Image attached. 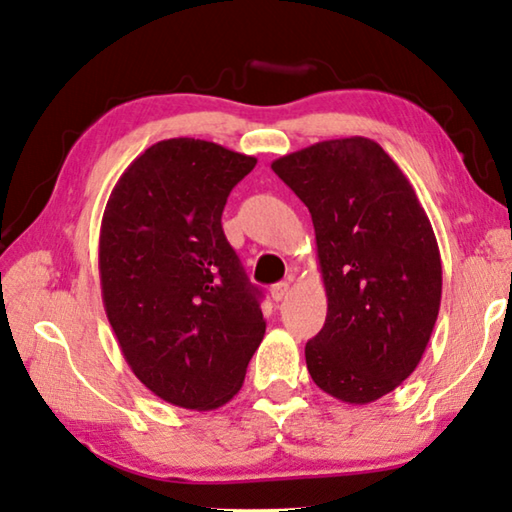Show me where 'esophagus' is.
Returning <instances> with one entry per match:
<instances>
[{
  "mask_svg": "<svg viewBox=\"0 0 512 512\" xmlns=\"http://www.w3.org/2000/svg\"><path fill=\"white\" fill-rule=\"evenodd\" d=\"M288 291H291V286H288L286 282H280V284H275L273 288H271V297L275 302H282L284 297L288 295Z\"/></svg>",
  "mask_w": 512,
  "mask_h": 512,
  "instance_id": "esophagus-1",
  "label": "esophagus"
}]
</instances>
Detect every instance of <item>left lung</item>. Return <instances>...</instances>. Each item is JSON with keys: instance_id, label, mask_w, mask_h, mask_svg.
Instances as JSON below:
<instances>
[{"instance_id": "8db88e82", "label": "left lung", "mask_w": 512, "mask_h": 512, "mask_svg": "<svg viewBox=\"0 0 512 512\" xmlns=\"http://www.w3.org/2000/svg\"><path fill=\"white\" fill-rule=\"evenodd\" d=\"M271 167L311 212L327 288V320L306 342V369L338 401H378L421 362L439 315L430 219L371 138L315 143Z\"/></svg>"}]
</instances>
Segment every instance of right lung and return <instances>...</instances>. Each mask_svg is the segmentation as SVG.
Listing matches in <instances>:
<instances>
[{
  "mask_svg": "<svg viewBox=\"0 0 512 512\" xmlns=\"http://www.w3.org/2000/svg\"><path fill=\"white\" fill-rule=\"evenodd\" d=\"M255 156L170 138L138 156L100 226L102 302L136 378L185 410H217L244 383L266 322L262 291L221 228Z\"/></svg>",
  "mask_w": 512,
  "mask_h": 512,
  "instance_id": "add662e5",
  "label": "right lung"
}]
</instances>
